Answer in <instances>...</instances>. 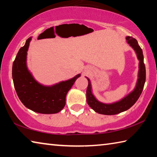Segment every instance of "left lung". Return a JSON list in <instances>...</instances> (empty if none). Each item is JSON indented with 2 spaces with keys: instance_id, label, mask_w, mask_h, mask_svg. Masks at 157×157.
<instances>
[{
  "instance_id": "8db88e82",
  "label": "left lung",
  "mask_w": 157,
  "mask_h": 157,
  "mask_svg": "<svg viewBox=\"0 0 157 157\" xmlns=\"http://www.w3.org/2000/svg\"><path fill=\"white\" fill-rule=\"evenodd\" d=\"M127 44H129L136 52L138 59L139 61V73H138V79L134 90L129 93L128 95L124 96L123 98L117 102L113 103H103L98 101L92 92L91 84L90 79H88L89 84L86 89V101L88 105L95 112L104 115H115L120 113L132 107L135 104L137 100L139 99L140 94L143 91V87L145 82L146 72L145 66L144 64V58H143V50L139 46L136 39L132 36H126Z\"/></svg>"
}]
</instances>
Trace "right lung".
<instances>
[{"mask_svg":"<svg viewBox=\"0 0 157 157\" xmlns=\"http://www.w3.org/2000/svg\"><path fill=\"white\" fill-rule=\"evenodd\" d=\"M32 37L28 38L17 55L12 66L14 88L21 102L34 112L52 114L62 110L66 105V96L80 74L68 80L51 86L37 82L27 66V54Z\"/></svg>","mask_w":157,"mask_h":157,"instance_id":"right-lung-1","label":"right lung"}]
</instances>
